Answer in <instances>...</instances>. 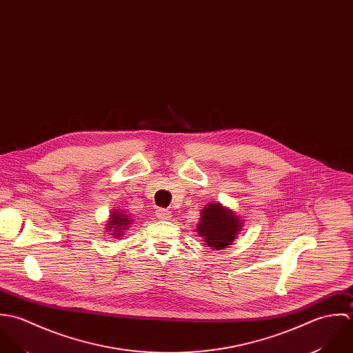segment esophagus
I'll list each match as a JSON object with an SVG mask.
<instances>
[{
    "instance_id": "esophagus-1",
    "label": "esophagus",
    "mask_w": 353,
    "mask_h": 353,
    "mask_svg": "<svg viewBox=\"0 0 353 353\" xmlns=\"http://www.w3.org/2000/svg\"><path fill=\"white\" fill-rule=\"evenodd\" d=\"M155 214H157L158 219H168V218H170V212L165 210V209H158Z\"/></svg>"
}]
</instances>
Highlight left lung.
<instances>
[{
  "label": "left lung",
  "mask_w": 353,
  "mask_h": 353,
  "mask_svg": "<svg viewBox=\"0 0 353 353\" xmlns=\"http://www.w3.org/2000/svg\"><path fill=\"white\" fill-rule=\"evenodd\" d=\"M241 219L221 203H209L201 212L198 233L214 250L226 248L241 230Z\"/></svg>",
  "instance_id": "8db88e82"
}]
</instances>
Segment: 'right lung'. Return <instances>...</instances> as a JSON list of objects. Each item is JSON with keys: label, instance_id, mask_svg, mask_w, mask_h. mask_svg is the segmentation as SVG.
Instances as JSON below:
<instances>
[{"label": "right lung", "instance_id": "obj_1", "mask_svg": "<svg viewBox=\"0 0 353 353\" xmlns=\"http://www.w3.org/2000/svg\"><path fill=\"white\" fill-rule=\"evenodd\" d=\"M131 218L123 212H112V215L106 223L108 232H112L116 237H120L127 228H130Z\"/></svg>", "mask_w": 353, "mask_h": 353}]
</instances>
